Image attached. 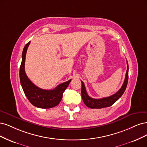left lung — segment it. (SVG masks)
<instances>
[{
  "label": "left lung",
  "instance_id": "8db88e82",
  "mask_svg": "<svg viewBox=\"0 0 147 147\" xmlns=\"http://www.w3.org/2000/svg\"><path fill=\"white\" fill-rule=\"evenodd\" d=\"M128 63H127V70L126 73V76L122 87L116 93L112 94V96L106 98H103L101 99H94L90 97L86 92L85 85L81 80V94L82 100L85 105H86L88 107H90L91 109H101L103 107H109L113 105V104H114L118 99L122 96V94H123V93L125 91L127 84V80H128Z\"/></svg>",
  "mask_w": 147,
  "mask_h": 147
}]
</instances>
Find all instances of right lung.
I'll return each mask as SVG.
<instances>
[{
  "label": "right lung",
  "instance_id": "right-lung-1",
  "mask_svg": "<svg viewBox=\"0 0 147 147\" xmlns=\"http://www.w3.org/2000/svg\"><path fill=\"white\" fill-rule=\"evenodd\" d=\"M30 41L26 45L22 54L20 77L21 86L26 97L32 105L42 109H49L57 106L61 100L63 93L69 84L70 79L55 87L53 90H44L36 87L28 78L25 72V60L28 47Z\"/></svg>",
  "mask_w": 147,
  "mask_h": 147
}]
</instances>
